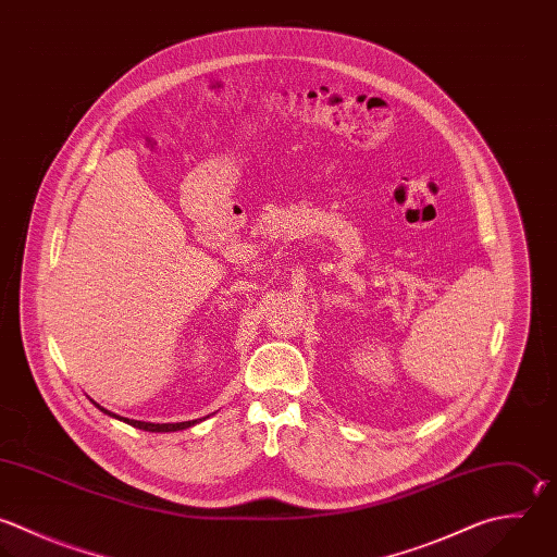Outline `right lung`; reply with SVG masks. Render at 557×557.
Instances as JSON below:
<instances>
[{"instance_id": "right-lung-1", "label": "right lung", "mask_w": 557, "mask_h": 557, "mask_svg": "<svg viewBox=\"0 0 557 557\" xmlns=\"http://www.w3.org/2000/svg\"><path fill=\"white\" fill-rule=\"evenodd\" d=\"M98 405V403H96ZM100 407V405H98ZM104 413H109V416H115V413H111V411H107L104 407H100ZM115 418H120V416H115ZM122 420V418H120ZM124 422H128V424H133V426H137V429H144V431H154V433H159V431H178V429H187V426H191V424H196V420H187V422H174V424H154V422H141V420H128V418H124Z\"/></svg>"}]
</instances>
